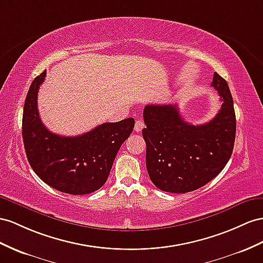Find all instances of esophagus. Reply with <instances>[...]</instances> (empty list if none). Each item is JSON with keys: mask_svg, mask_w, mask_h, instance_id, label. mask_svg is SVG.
Listing matches in <instances>:
<instances>
[{"mask_svg": "<svg viewBox=\"0 0 263 263\" xmlns=\"http://www.w3.org/2000/svg\"><path fill=\"white\" fill-rule=\"evenodd\" d=\"M143 127H144L143 120H141V119L137 120L136 121V125H134V130H136V132H141V131L143 130Z\"/></svg>", "mask_w": 263, "mask_h": 263, "instance_id": "34e87169", "label": "esophagus"}]
</instances>
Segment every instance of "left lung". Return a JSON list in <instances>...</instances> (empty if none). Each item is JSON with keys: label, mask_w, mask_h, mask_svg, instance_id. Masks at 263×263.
I'll return each mask as SVG.
<instances>
[{"label": "left lung", "mask_w": 263, "mask_h": 263, "mask_svg": "<svg viewBox=\"0 0 263 263\" xmlns=\"http://www.w3.org/2000/svg\"><path fill=\"white\" fill-rule=\"evenodd\" d=\"M211 86L219 93L221 109L204 124L186 123L177 104L145 105L146 170L158 189L171 193L197 190L217 177L231 158L237 126L232 96L217 72Z\"/></svg>", "instance_id": "left-lung-1"}]
</instances>
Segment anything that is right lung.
Segmentation results:
<instances>
[{
	"instance_id": "add662e5",
	"label": "right lung",
	"mask_w": 263,
	"mask_h": 263,
	"mask_svg": "<svg viewBox=\"0 0 263 263\" xmlns=\"http://www.w3.org/2000/svg\"><path fill=\"white\" fill-rule=\"evenodd\" d=\"M45 76L43 71L33 80L23 107L22 137L29 163L43 182L58 191L92 193L107 180L121 145L133 131L134 119L103 123L77 137L52 133L37 110V92Z\"/></svg>"
}]
</instances>
